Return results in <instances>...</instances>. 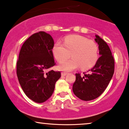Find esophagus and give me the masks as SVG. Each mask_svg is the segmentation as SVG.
Here are the masks:
<instances>
[{
  "label": "esophagus",
  "instance_id": "obj_1",
  "mask_svg": "<svg viewBox=\"0 0 129 129\" xmlns=\"http://www.w3.org/2000/svg\"><path fill=\"white\" fill-rule=\"evenodd\" d=\"M67 74H68V73H67V72H62L61 73V76H66V75Z\"/></svg>",
  "mask_w": 129,
  "mask_h": 129
}]
</instances>
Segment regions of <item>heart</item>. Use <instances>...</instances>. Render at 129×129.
I'll return each instance as SVG.
<instances>
[{"instance_id": "b5f03b06", "label": "heart", "mask_w": 129, "mask_h": 129, "mask_svg": "<svg viewBox=\"0 0 129 129\" xmlns=\"http://www.w3.org/2000/svg\"><path fill=\"white\" fill-rule=\"evenodd\" d=\"M53 53L57 61L62 62L58 67L59 70L71 71L79 67L82 70H89L98 60L99 47L93 40L81 36L71 35L65 38L63 45L60 42L55 43ZM71 54L72 59L63 61Z\"/></svg>"}]
</instances>
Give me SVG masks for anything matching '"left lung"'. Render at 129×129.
<instances>
[{
  "mask_svg": "<svg viewBox=\"0 0 129 129\" xmlns=\"http://www.w3.org/2000/svg\"><path fill=\"white\" fill-rule=\"evenodd\" d=\"M95 41L99 45V55L96 63L83 76L76 73L73 86L75 95L83 101H91L99 97L108 86L114 73V59L107 43L98 36Z\"/></svg>",
  "mask_w": 129,
  "mask_h": 129,
  "instance_id": "8db88e82",
  "label": "left lung"
}]
</instances>
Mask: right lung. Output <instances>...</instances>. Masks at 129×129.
<instances>
[{"mask_svg":"<svg viewBox=\"0 0 129 129\" xmlns=\"http://www.w3.org/2000/svg\"><path fill=\"white\" fill-rule=\"evenodd\" d=\"M54 41L44 31L33 34L23 43L17 62V74L25 94L32 101L42 103L52 94L60 71L46 70L54 66Z\"/></svg>","mask_w":129,"mask_h":129,"instance_id":"1","label":"right lung"}]
</instances>
